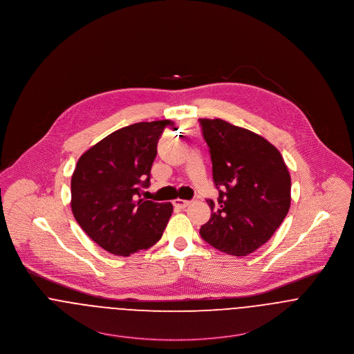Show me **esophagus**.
<instances>
[{"label": "esophagus", "mask_w": 354, "mask_h": 354, "mask_svg": "<svg viewBox=\"0 0 354 354\" xmlns=\"http://www.w3.org/2000/svg\"><path fill=\"white\" fill-rule=\"evenodd\" d=\"M173 204H174L176 207H178V208H187V207L191 204V201H189V200H183V198H176V200L173 201Z\"/></svg>", "instance_id": "1"}]
</instances>
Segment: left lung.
Here are the masks:
<instances>
[{
  "label": "left lung",
  "mask_w": 354,
  "mask_h": 354,
  "mask_svg": "<svg viewBox=\"0 0 354 354\" xmlns=\"http://www.w3.org/2000/svg\"><path fill=\"white\" fill-rule=\"evenodd\" d=\"M209 147L212 176L219 189L200 228L215 249L242 257L266 243L286 219L290 176L280 151L257 133L222 119H198Z\"/></svg>",
  "instance_id": "8db88e82"
}]
</instances>
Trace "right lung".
I'll use <instances>...</instances> for the list:
<instances>
[{
    "mask_svg": "<svg viewBox=\"0 0 354 354\" xmlns=\"http://www.w3.org/2000/svg\"><path fill=\"white\" fill-rule=\"evenodd\" d=\"M171 120L142 122L118 129L77 162L71 176V211L104 250L129 257L161 239L173 205L140 198L150 184L157 145Z\"/></svg>",
    "mask_w": 354,
    "mask_h": 354,
    "instance_id": "1",
    "label": "right lung"
}]
</instances>
